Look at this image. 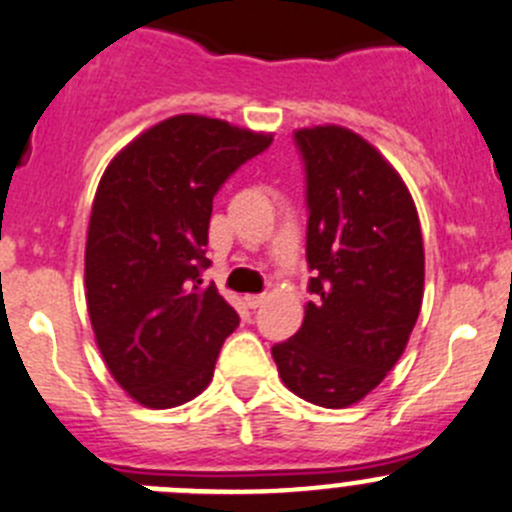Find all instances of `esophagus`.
Returning <instances> with one entry per match:
<instances>
[{"label":"esophagus","instance_id":"obj_1","mask_svg":"<svg viewBox=\"0 0 512 512\" xmlns=\"http://www.w3.org/2000/svg\"><path fill=\"white\" fill-rule=\"evenodd\" d=\"M264 301H266V296H261V294L243 296V304H246L248 309H259V306H264Z\"/></svg>","mask_w":512,"mask_h":512}]
</instances>
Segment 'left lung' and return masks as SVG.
I'll return each mask as SVG.
<instances>
[{
  "instance_id": "8db88e82",
  "label": "left lung",
  "mask_w": 512,
  "mask_h": 512,
  "mask_svg": "<svg viewBox=\"0 0 512 512\" xmlns=\"http://www.w3.org/2000/svg\"><path fill=\"white\" fill-rule=\"evenodd\" d=\"M306 178L304 324L271 354L311 405L349 407L402 357L425 289L420 218L397 170L364 138L324 125L294 133Z\"/></svg>"
}]
</instances>
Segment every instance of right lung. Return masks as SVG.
I'll list each match as a JSON object with an SVG mask.
<instances>
[{
  "instance_id": "right-lung-1",
  "label": "right lung",
  "mask_w": 512,
  "mask_h": 512,
  "mask_svg": "<svg viewBox=\"0 0 512 512\" xmlns=\"http://www.w3.org/2000/svg\"><path fill=\"white\" fill-rule=\"evenodd\" d=\"M271 135L175 115L107 165L85 248L87 311L120 387L153 410L208 387L238 314L203 284L213 198Z\"/></svg>"
}]
</instances>
